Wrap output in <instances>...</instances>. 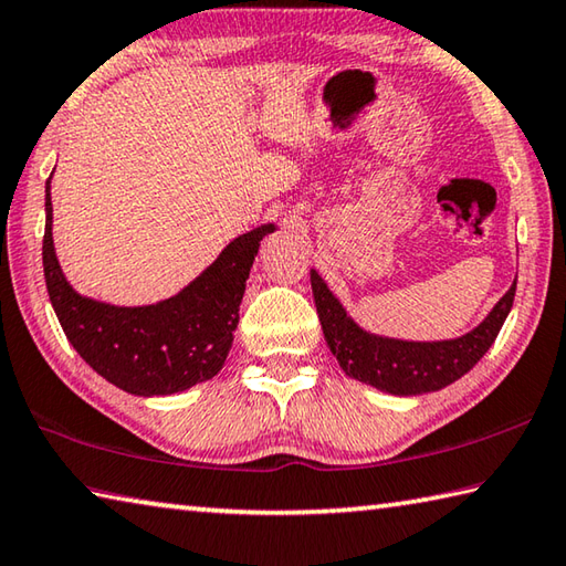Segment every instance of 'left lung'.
<instances>
[{
  "mask_svg": "<svg viewBox=\"0 0 566 566\" xmlns=\"http://www.w3.org/2000/svg\"><path fill=\"white\" fill-rule=\"evenodd\" d=\"M515 290L517 282H512L505 296L468 334L440 338V342H408V338L381 336L358 326L318 272L312 270L316 314L338 366L348 378L390 396L433 394L465 376L495 344L515 302Z\"/></svg>",
  "mask_w": 566,
  "mask_h": 566,
  "instance_id": "8db88e82",
  "label": "left lung"
}]
</instances>
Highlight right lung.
<instances>
[{"label":"right lung","mask_w":566,"mask_h":566,"mask_svg":"<svg viewBox=\"0 0 566 566\" xmlns=\"http://www.w3.org/2000/svg\"><path fill=\"white\" fill-rule=\"evenodd\" d=\"M51 176L41 248L44 280L59 324L78 356L108 384L143 398L180 394L218 376L232 348L252 262L276 224L266 222L234 238L218 260L168 300L118 306L78 294L61 270L51 234Z\"/></svg>","instance_id":"right-lung-1"}]
</instances>
